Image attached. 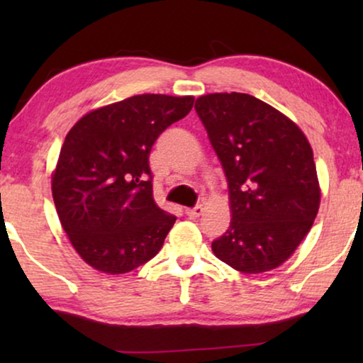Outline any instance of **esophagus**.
Here are the masks:
<instances>
[{"mask_svg": "<svg viewBox=\"0 0 363 363\" xmlns=\"http://www.w3.org/2000/svg\"><path fill=\"white\" fill-rule=\"evenodd\" d=\"M188 218H191V220H195V218H198L203 213V206L201 205H196L193 208H188V210L185 211Z\"/></svg>", "mask_w": 363, "mask_h": 363, "instance_id": "esophagus-1", "label": "esophagus"}]
</instances>
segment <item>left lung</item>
<instances>
[{"label": "left lung", "instance_id": "8db88e82", "mask_svg": "<svg viewBox=\"0 0 363 363\" xmlns=\"http://www.w3.org/2000/svg\"><path fill=\"white\" fill-rule=\"evenodd\" d=\"M195 111L230 191V228L211 250L245 274L274 269L289 259L319 211L309 142L284 113L250 94H208L196 99Z\"/></svg>", "mask_w": 363, "mask_h": 363}]
</instances>
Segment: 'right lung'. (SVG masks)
I'll use <instances>...</instances> for the list:
<instances>
[{
  "instance_id": "right-lung-1",
  "label": "right lung",
  "mask_w": 363,
  "mask_h": 363,
  "mask_svg": "<svg viewBox=\"0 0 363 363\" xmlns=\"http://www.w3.org/2000/svg\"><path fill=\"white\" fill-rule=\"evenodd\" d=\"M193 102L142 94L89 112L69 130L52 198L69 241L94 269L123 274L160 251L177 218L153 200L148 157Z\"/></svg>"
}]
</instances>
